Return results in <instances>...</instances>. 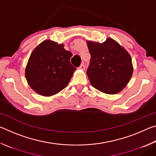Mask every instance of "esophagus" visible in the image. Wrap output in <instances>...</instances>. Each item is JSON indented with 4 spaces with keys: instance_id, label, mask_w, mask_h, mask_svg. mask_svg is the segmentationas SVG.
I'll list each match as a JSON object with an SVG mask.
<instances>
[{
    "instance_id": "34e87169",
    "label": "esophagus",
    "mask_w": 156,
    "mask_h": 156,
    "mask_svg": "<svg viewBox=\"0 0 156 156\" xmlns=\"http://www.w3.org/2000/svg\"><path fill=\"white\" fill-rule=\"evenodd\" d=\"M79 69L81 70H84V69H85V66H84V64H82L80 65V67H79Z\"/></svg>"
}]
</instances>
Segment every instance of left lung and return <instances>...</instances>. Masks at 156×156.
Returning a JSON list of instances; mask_svg holds the SVG:
<instances>
[{
    "instance_id": "left-lung-1",
    "label": "left lung",
    "mask_w": 156,
    "mask_h": 156,
    "mask_svg": "<svg viewBox=\"0 0 156 156\" xmlns=\"http://www.w3.org/2000/svg\"><path fill=\"white\" fill-rule=\"evenodd\" d=\"M87 44L91 54L87 75L91 85L107 94L119 93L133 74L130 54L112 38L102 43L87 41Z\"/></svg>"
}]
</instances>
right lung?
<instances>
[{"label": "right lung", "instance_id": "1", "mask_svg": "<svg viewBox=\"0 0 156 156\" xmlns=\"http://www.w3.org/2000/svg\"><path fill=\"white\" fill-rule=\"evenodd\" d=\"M72 54L64 44L47 40L33 50L25 68L29 85L37 94L51 96L68 85L76 68L70 63Z\"/></svg>", "mask_w": 156, "mask_h": 156}]
</instances>
